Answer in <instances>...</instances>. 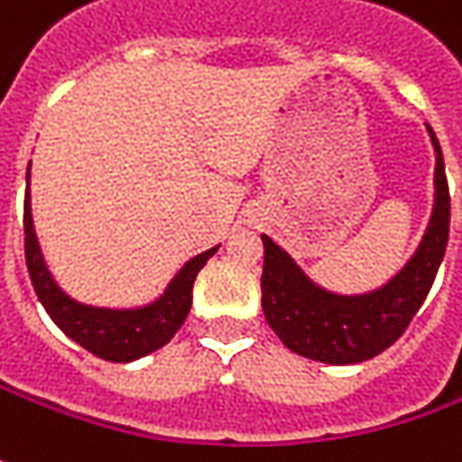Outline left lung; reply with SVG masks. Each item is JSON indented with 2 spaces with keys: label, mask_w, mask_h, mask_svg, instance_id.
Returning <instances> with one entry per match:
<instances>
[{
  "label": "left lung",
  "mask_w": 462,
  "mask_h": 462,
  "mask_svg": "<svg viewBox=\"0 0 462 462\" xmlns=\"http://www.w3.org/2000/svg\"><path fill=\"white\" fill-rule=\"evenodd\" d=\"M430 129V126H427ZM434 168V209L411 261L380 290L333 294L312 284L269 235L263 240L261 305L282 344L300 356L326 365H356L393 346L427 300L450 235V189L439 142L430 129Z\"/></svg>",
  "instance_id": "8db88e82"
}]
</instances>
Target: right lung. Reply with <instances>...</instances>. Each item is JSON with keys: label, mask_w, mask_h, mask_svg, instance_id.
Returning <instances> with one entry per match:
<instances>
[{"label": "right lung", "mask_w": 462, "mask_h": 462, "mask_svg": "<svg viewBox=\"0 0 462 462\" xmlns=\"http://www.w3.org/2000/svg\"><path fill=\"white\" fill-rule=\"evenodd\" d=\"M28 178H31V168H28ZM23 227H25V263H28L32 290L38 294L41 305L71 341H77L90 354L108 362H134L171 341L191 310L196 273L204 269V263L217 253V248H211L191 258L175 273L165 294L147 308L108 310V308H92V305L74 302L51 279L41 248H38V240H35V230H32L31 193H25Z\"/></svg>", "instance_id": "right-lung-1"}]
</instances>
